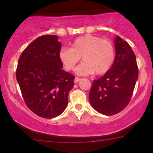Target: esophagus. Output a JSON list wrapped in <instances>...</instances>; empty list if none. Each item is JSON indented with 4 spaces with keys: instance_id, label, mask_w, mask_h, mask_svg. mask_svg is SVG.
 I'll list each match as a JSON object with an SVG mask.
<instances>
[{
    "instance_id": "34e87169",
    "label": "esophagus",
    "mask_w": 153,
    "mask_h": 153,
    "mask_svg": "<svg viewBox=\"0 0 153 153\" xmlns=\"http://www.w3.org/2000/svg\"><path fill=\"white\" fill-rule=\"evenodd\" d=\"M80 78H75V80H74V82H75V83H78V82L80 81Z\"/></svg>"
}]
</instances>
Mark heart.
I'll use <instances>...</instances> for the list:
<instances>
[{
  "mask_svg": "<svg viewBox=\"0 0 153 153\" xmlns=\"http://www.w3.org/2000/svg\"><path fill=\"white\" fill-rule=\"evenodd\" d=\"M83 60L75 70L79 75H103L111 68L114 61V49L108 40L91 34L77 38L72 48L64 47L59 51V57L68 71L74 70L80 59Z\"/></svg>",
  "mask_w": 153,
  "mask_h": 153,
  "instance_id": "1",
  "label": "heart"
}]
</instances>
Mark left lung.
<instances>
[{
	"label": "left lung",
	"mask_w": 153,
	"mask_h": 153,
	"mask_svg": "<svg viewBox=\"0 0 153 153\" xmlns=\"http://www.w3.org/2000/svg\"><path fill=\"white\" fill-rule=\"evenodd\" d=\"M116 56L111 68L93 82L89 100L96 111L106 116L118 114L130 101L138 78L136 56L119 36L114 39Z\"/></svg>",
	"instance_id": "8db88e82"
}]
</instances>
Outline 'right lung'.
<instances>
[{
  "label": "right lung",
  "mask_w": 153,
  "mask_h": 153,
  "mask_svg": "<svg viewBox=\"0 0 153 153\" xmlns=\"http://www.w3.org/2000/svg\"><path fill=\"white\" fill-rule=\"evenodd\" d=\"M57 35L36 38L19 59L16 80L26 106L46 119L58 117L68 103L75 77L62 69Z\"/></svg>",
  "instance_id": "right-lung-1"
}]
</instances>
